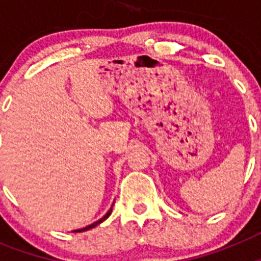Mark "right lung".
Wrapping results in <instances>:
<instances>
[{
  "mask_svg": "<svg viewBox=\"0 0 261 261\" xmlns=\"http://www.w3.org/2000/svg\"><path fill=\"white\" fill-rule=\"evenodd\" d=\"M112 206H114V204H112ZM112 206H111V208L108 209V212H107V213H106L105 216H103L102 218H100V220H98V221H96V222L91 223V225L86 226V227H84V229H78V230H74V231H73V232H82V231H87V230L93 229V227H95V226L100 225V223H102L103 221H106V220H107V218H108V217L111 216V213H112Z\"/></svg>",
  "mask_w": 261,
  "mask_h": 261,
  "instance_id": "1",
  "label": "right lung"
}]
</instances>
